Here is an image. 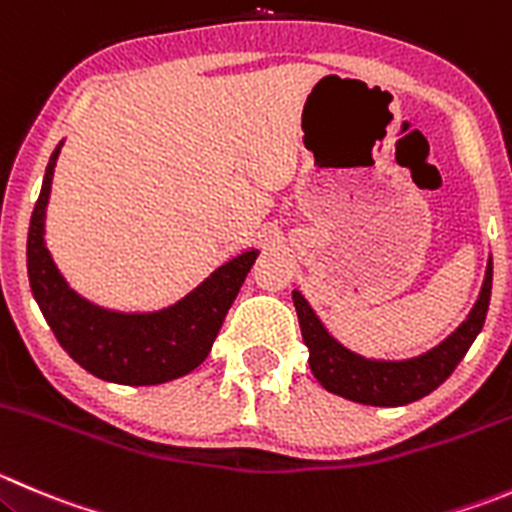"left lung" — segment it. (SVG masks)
Returning <instances> with one entry per match:
<instances>
[{
  "mask_svg": "<svg viewBox=\"0 0 512 512\" xmlns=\"http://www.w3.org/2000/svg\"><path fill=\"white\" fill-rule=\"evenodd\" d=\"M490 290H493V257H488L483 287L468 317L443 342L430 347L423 355L405 357V360H380L350 350L335 335H330L300 290H292V302L300 320L302 340L310 350L307 360L310 370L327 393L360 405L400 408L433 393L458 367L483 330Z\"/></svg>",
  "mask_w": 512,
  "mask_h": 512,
  "instance_id": "left-lung-1",
  "label": "left lung"
}]
</instances>
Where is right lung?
<instances>
[{"label": "right lung", "mask_w": 512, "mask_h": 512, "mask_svg": "<svg viewBox=\"0 0 512 512\" xmlns=\"http://www.w3.org/2000/svg\"><path fill=\"white\" fill-rule=\"evenodd\" d=\"M64 140L54 147L27 235V275L32 295L59 345L94 377L117 385H162L202 365L227 310L235 302L260 250H245L217 267L175 305L152 312H122L94 305L69 287L44 240L54 167Z\"/></svg>", "instance_id": "1"}]
</instances>
